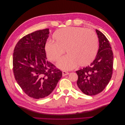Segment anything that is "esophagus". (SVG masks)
<instances>
[{
    "instance_id": "esophagus-1",
    "label": "esophagus",
    "mask_w": 125,
    "mask_h": 125,
    "mask_svg": "<svg viewBox=\"0 0 125 125\" xmlns=\"http://www.w3.org/2000/svg\"><path fill=\"white\" fill-rule=\"evenodd\" d=\"M68 74H69V73L66 71H62V76H65V75H67Z\"/></svg>"
}]
</instances>
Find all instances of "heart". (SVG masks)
Masks as SVG:
<instances>
[{
    "mask_svg": "<svg viewBox=\"0 0 125 125\" xmlns=\"http://www.w3.org/2000/svg\"><path fill=\"white\" fill-rule=\"evenodd\" d=\"M52 39L55 42L47 41L44 49L47 58L57 62L65 53L57 67L63 70L73 69L78 65L84 67L91 63L96 56L98 39L94 31L81 27H67L54 32Z\"/></svg>",
    "mask_w": 125,
    "mask_h": 125,
    "instance_id": "heart-1",
    "label": "heart"
}]
</instances>
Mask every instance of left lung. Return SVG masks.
<instances>
[{"label": "left lung", "mask_w": 125, "mask_h": 125, "mask_svg": "<svg viewBox=\"0 0 125 125\" xmlns=\"http://www.w3.org/2000/svg\"><path fill=\"white\" fill-rule=\"evenodd\" d=\"M99 38V48L96 57L90 66L76 71L78 88L88 95L101 93L112 78L113 53L111 45L106 36L96 30Z\"/></svg>", "instance_id": "obj_1"}]
</instances>
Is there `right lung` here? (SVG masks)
<instances>
[{"label":"right lung","instance_id":"obj_1","mask_svg":"<svg viewBox=\"0 0 125 125\" xmlns=\"http://www.w3.org/2000/svg\"><path fill=\"white\" fill-rule=\"evenodd\" d=\"M49 29L25 35L17 43L13 55V70L18 84L34 99L47 96L62 77V72L47 60L44 46Z\"/></svg>","mask_w":125,"mask_h":125}]
</instances>
